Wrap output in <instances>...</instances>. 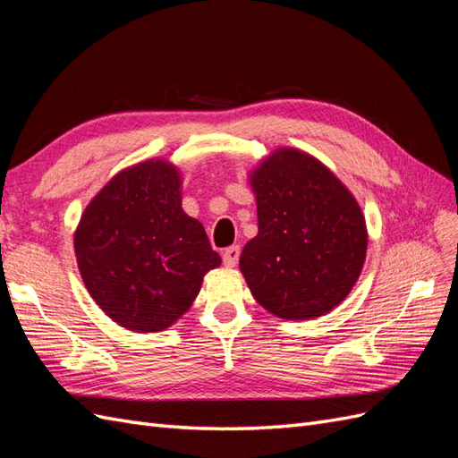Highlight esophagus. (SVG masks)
<instances>
[{
  "instance_id": "esophagus-1",
  "label": "esophagus",
  "mask_w": 458,
  "mask_h": 458,
  "mask_svg": "<svg viewBox=\"0 0 458 458\" xmlns=\"http://www.w3.org/2000/svg\"><path fill=\"white\" fill-rule=\"evenodd\" d=\"M239 258H241V248L239 246H229L227 250H224V263L227 267L237 266Z\"/></svg>"
}]
</instances>
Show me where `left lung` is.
<instances>
[{"mask_svg": "<svg viewBox=\"0 0 458 458\" xmlns=\"http://www.w3.org/2000/svg\"><path fill=\"white\" fill-rule=\"evenodd\" d=\"M258 234L239 267L261 308L306 321L340 306L361 275L367 225L357 200L323 162L276 148L248 175Z\"/></svg>", "mask_w": 458, "mask_h": 458, "instance_id": "1", "label": "left lung"}]
</instances>
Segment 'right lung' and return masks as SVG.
I'll use <instances>...</instances> for the list:
<instances>
[{"mask_svg": "<svg viewBox=\"0 0 458 458\" xmlns=\"http://www.w3.org/2000/svg\"><path fill=\"white\" fill-rule=\"evenodd\" d=\"M88 293L135 332L172 327L221 258L199 219L182 208V174L168 160L122 170L86 206L74 233Z\"/></svg>", "mask_w": 458, "mask_h": 458, "instance_id": "add662e5", "label": "right lung"}]
</instances>
